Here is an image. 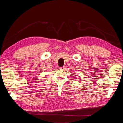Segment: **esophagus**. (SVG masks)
Returning <instances> with one entry per match:
<instances>
[{"mask_svg": "<svg viewBox=\"0 0 123 123\" xmlns=\"http://www.w3.org/2000/svg\"><path fill=\"white\" fill-rule=\"evenodd\" d=\"M60 69L61 70H65L66 69V67H60Z\"/></svg>", "mask_w": 123, "mask_h": 123, "instance_id": "1", "label": "esophagus"}]
</instances>
